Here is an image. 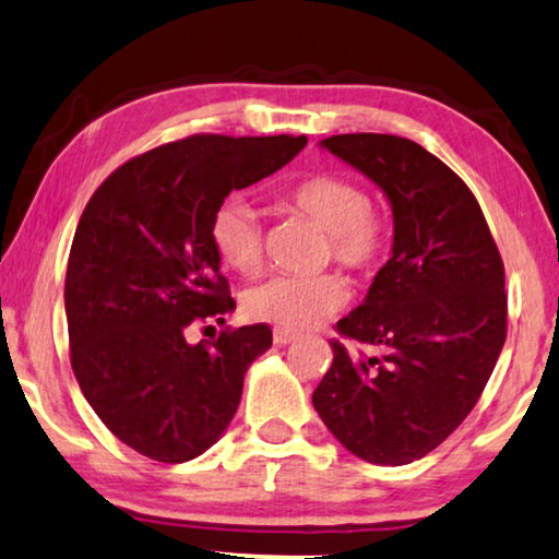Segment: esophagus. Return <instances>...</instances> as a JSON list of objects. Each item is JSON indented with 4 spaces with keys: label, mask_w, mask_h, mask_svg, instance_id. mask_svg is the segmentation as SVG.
I'll return each instance as SVG.
<instances>
[{
    "label": "esophagus",
    "mask_w": 559,
    "mask_h": 559,
    "mask_svg": "<svg viewBox=\"0 0 559 559\" xmlns=\"http://www.w3.org/2000/svg\"><path fill=\"white\" fill-rule=\"evenodd\" d=\"M295 340V333L289 330H274V345H289Z\"/></svg>",
    "instance_id": "esophagus-1"
}]
</instances>
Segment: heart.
<instances>
[{"label":"heart","mask_w":559,"mask_h":559,"mask_svg":"<svg viewBox=\"0 0 559 559\" xmlns=\"http://www.w3.org/2000/svg\"><path fill=\"white\" fill-rule=\"evenodd\" d=\"M280 204L320 226L325 254L347 270H370L391 245V226L370 209L368 193L343 174H312L280 193ZM216 254L241 277H257L264 266L260 216L245 201H226L212 219ZM347 289L335 274L274 277L245 297V312L282 330H305L345 305Z\"/></svg>","instance_id":"obj_1"}]
</instances>
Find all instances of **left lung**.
<instances>
[{
  "label": "left lung",
  "instance_id": "obj_1",
  "mask_svg": "<svg viewBox=\"0 0 559 559\" xmlns=\"http://www.w3.org/2000/svg\"><path fill=\"white\" fill-rule=\"evenodd\" d=\"M368 176L393 209L391 260L333 340L312 393L330 433L362 461L401 466L456 431L479 401L507 337L504 264L479 201L451 168L399 135L320 141Z\"/></svg>",
  "mask_w": 559,
  "mask_h": 559
}]
</instances>
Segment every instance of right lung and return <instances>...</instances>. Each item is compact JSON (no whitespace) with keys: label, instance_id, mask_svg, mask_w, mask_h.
<instances>
[{"label":"right lung","instance_id":"right-lung-1","mask_svg":"<svg viewBox=\"0 0 559 559\" xmlns=\"http://www.w3.org/2000/svg\"><path fill=\"white\" fill-rule=\"evenodd\" d=\"M305 143L191 135L131 158L87 201L64 277L72 373L110 433L139 454L197 459L237 414L272 330L186 340L191 325L224 322L237 307L212 219L231 191L280 171Z\"/></svg>","mask_w":559,"mask_h":559}]
</instances>
